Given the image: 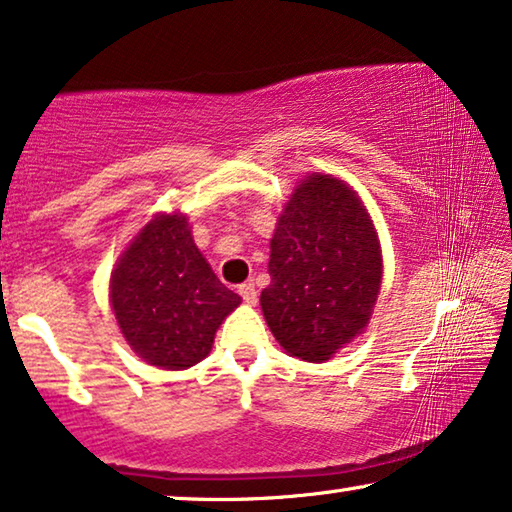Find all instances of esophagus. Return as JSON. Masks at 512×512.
Listing matches in <instances>:
<instances>
[{
  "label": "esophagus",
  "mask_w": 512,
  "mask_h": 512,
  "mask_svg": "<svg viewBox=\"0 0 512 512\" xmlns=\"http://www.w3.org/2000/svg\"><path fill=\"white\" fill-rule=\"evenodd\" d=\"M239 296L243 298V303L255 305L257 303V289L253 282H246V285H239Z\"/></svg>",
  "instance_id": "1"
}]
</instances>
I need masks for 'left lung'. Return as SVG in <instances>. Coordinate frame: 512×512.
<instances>
[{
    "mask_svg": "<svg viewBox=\"0 0 512 512\" xmlns=\"http://www.w3.org/2000/svg\"><path fill=\"white\" fill-rule=\"evenodd\" d=\"M264 319L285 353L326 362L367 328L383 282L376 227L351 186L312 173L291 193L271 239Z\"/></svg>",
    "mask_w": 512,
    "mask_h": 512,
    "instance_id": "1",
    "label": "left lung"
}]
</instances>
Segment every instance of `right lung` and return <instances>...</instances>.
I'll return each instance as SVG.
<instances>
[{
	"instance_id": "obj_1",
	"label": "right lung",
	"mask_w": 512,
	"mask_h": 512,
	"mask_svg": "<svg viewBox=\"0 0 512 512\" xmlns=\"http://www.w3.org/2000/svg\"><path fill=\"white\" fill-rule=\"evenodd\" d=\"M109 298L120 332L152 367L186 369L205 360L241 296L216 278L184 214H157L118 257Z\"/></svg>"
}]
</instances>
